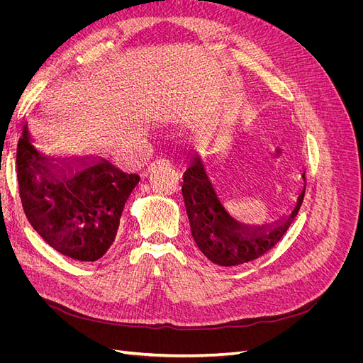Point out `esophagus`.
Wrapping results in <instances>:
<instances>
[{
  "mask_svg": "<svg viewBox=\"0 0 363 363\" xmlns=\"http://www.w3.org/2000/svg\"><path fill=\"white\" fill-rule=\"evenodd\" d=\"M157 167H169V162H168V160H164V159H157L156 162H152L151 164H148L147 174H148V172H151V171H155Z\"/></svg>",
  "mask_w": 363,
  "mask_h": 363,
  "instance_id": "esophagus-1",
  "label": "esophagus"
}]
</instances>
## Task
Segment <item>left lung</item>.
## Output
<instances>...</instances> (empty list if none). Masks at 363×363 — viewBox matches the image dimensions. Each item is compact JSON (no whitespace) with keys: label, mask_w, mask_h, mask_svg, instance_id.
Instances as JSON below:
<instances>
[{"label":"left lung","mask_w":363,"mask_h":363,"mask_svg":"<svg viewBox=\"0 0 363 363\" xmlns=\"http://www.w3.org/2000/svg\"><path fill=\"white\" fill-rule=\"evenodd\" d=\"M304 179V172L301 174ZM304 189L296 196L291 213L272 224L248 225L230 215L206 172L204 163L195 157L183 175V199L191 233L203 255L219 267H235L265 255L286 233L298 213Z\"/></svg>","instance_id":"obj_1"}]
</instances>
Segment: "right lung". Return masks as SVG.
<instances>
[{
    "mask_svg": "<svg viewBox=\"0 0 363 363\" xmlns=\"http://www.w3.org/2000/svg\"><path fill=\"white\" fill-rule=\"evenodd\" d=\"M19 196L31 227L60 255L95 262L113 244L125 201L140 177L103 157H50L18 142Z\"/></svg>",
    "mask_w": 363,
    "mask_h": 363,
    "instance_id": "obj_1",
    "label": "right lung"
}]
</instances>
